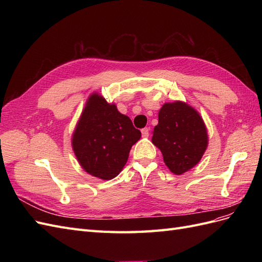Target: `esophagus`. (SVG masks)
I'll return each instance as SVG.
<instances>
[{
    "label": "esophagus",
    "instance_id": "34e87169",
    "mask_svg": "<svg viewBox=\"0 0 262 262\" xmlns=\"http://www.w3.org/2000/svg\"><path fill=\"white\" fill-rule=\"evenodd\" d=\"M148 134H149V128L142 129V137H143V138H147Z\"/></svg>",
    "mask_w": 262,
    "mask_h": 262
}]
</instances>
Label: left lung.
<instances>
[{
  "label": "left lung",
  "instance_id": "1",
  "mask_svg": "<svg viewBox=\"0 0 262 262\" xmlns=\"http://www.w3.org/2000/svg\"><path fill=\"white\" fill-rule=\"evenodd\" d=\"M152 143L161 149L168 169L182 175L201 161L209 144L208 130L200 114L187 102H165L158 112Z\"/></svg>",
  "mask_w": 262,
  "mask_h": 262
}]
</instances>
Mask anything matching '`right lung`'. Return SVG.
<instances>
[{"label":"right lung","mask_w":262,"mask_h":262,"mask_svg":"<svg viewBox=\"0 0 262 262\" xmlns=\"http://www.w3.org/2000/svg\"><path fill=\"white\" fill-rule=\"evenodd\" d=\"M141 139L131 119L98 93L87 98L72 134V148L81 167L93 177L110 180L128 162L130 149Z\"/></svg>","instance_id":"obj_1"}]
</instances>
